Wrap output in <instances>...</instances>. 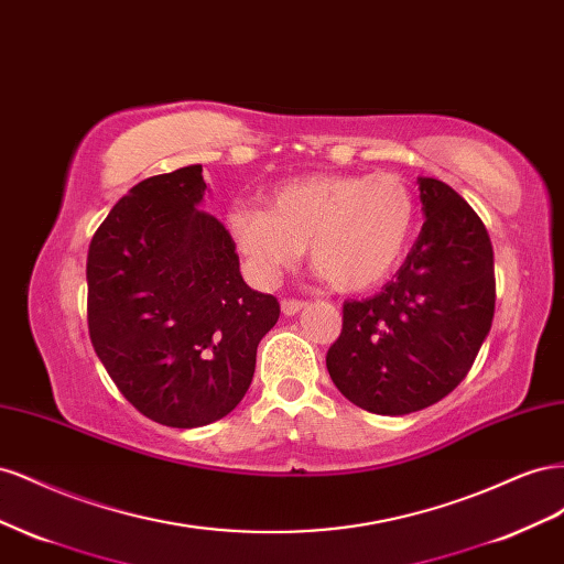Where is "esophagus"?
Instances as JSON below:
<instances>
[{
  "label": "esophagus",
  "mask_w": 564,
  "mask_h": 564,
  "mask_svg": "<svg viewBox=\"0 0 564 564\" xmlns=\"http://www.w3.org/2000/svg\"><path fill=\"white\" fill-rule=\"evenodd\" d=\"M305 301H299V299H284L282 301V313L284 315H296V313H301L303 308H305Z\"/></svg>",
  "instance_id": "obj_1"
}]
</instances>
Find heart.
<instances>
[{"label":"heart","instance_id":"heart-1","mask_svg":"<svg viewBox=\"0 0 564 564\" xmlns=\"http://www.w3.org/2000/svg\"><path fill=\"white\" fill-rule=\"evenodd\" d=\"M416 204L395 174H317L268 195V209L237 207L228 230L251 275L272 284L308 247L338 292H365L398 268L414 232Z\"/></svg>","mask_w":564,"mask_h":564}]
</instances>
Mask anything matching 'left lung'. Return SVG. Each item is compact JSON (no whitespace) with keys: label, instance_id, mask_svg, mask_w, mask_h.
<instances>
[{"label":"left lung","instance_id":"obj_1","mask_svg":"<svg viewBox=\"0 0 564 564\" xmlns=\"http://www.w3.org/2000/svg\"><path fill=\"white\" fill-rule=\"evenodd\" d=\"M419 240L377 296L344 303L327 352L334 386L371 414H412L449 395L494 319V249L480 216L437 178H419Z\"/></svg>","mask_w":564,"mask_h":564}]
</instances>
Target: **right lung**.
Returning <instances> with one entry per match:
<instances>
[{
  "instance_id": "add662e5",
  "label": "right lung",
  "mask_w": 564,
  "mask_h": 564,
  "mask_svg": "<svg viewBox=\"0 0 564 564\" xmlns=\"http://www.w3.org/2000/svg\"><path fill=\"white\" fill-rule=\"evenodd\" d=\"M202 164L133 185L96 230L87 259L89 336L139 412L197 429L242 402L256 348L280 303L253 292L220 220L197 209Z\"/></svg>"
}]
</instances>
